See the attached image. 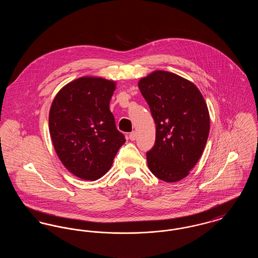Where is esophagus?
Masks as SVG:
<instances>
[{"mask_svg":"<svg viewBox=\"0 0 258 258\" xmlns=\"http://www.w3.org/2000/svg\"><path fill=\"white\" fill-rule=\"evenodd\" d=\"M128 137H130V139L132 141H135V139H136V133L135 132H132L130 135H128Z\"/></svg>","mask_w":258,"mask_h":258,"instance_id":"obj_1","label":"esophagus"}]
</instances>
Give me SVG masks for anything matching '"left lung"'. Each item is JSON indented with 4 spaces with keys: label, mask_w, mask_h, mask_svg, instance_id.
<instances>
[{
    "label": "left lung",
    "mask_w": 258,
    "mask_h": 258,
    "mask_svg": "<svg viewBox=\"0 0 258 258\" xmlns=\"http://www.w3.org/2000/svg\"><path fill=\"white\" fill-rule=\"evenodd\" d=\"M138 87L156 123L148 167L164 182H178L195 167L207 143L206 101L192 82L169 72L155 71L141 78Z\"/></svg>",
    "instance_id": "left-lung-1"
}]
</instances>
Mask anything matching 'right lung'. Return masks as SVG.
<instances>
[{"label":"right lung","mask_w":258,"mask_h":258,"mask_svg":"<svg viewBox=\"0 0 258 258\" xmlns=\"http://www.w3.org/2000/svg\"><path fill=\"white\" fill-rule=\"evenodd\" d=\"M115 89L113 80L83 76L62 87L51 104L53 146L64 167L80 179L101 178L125 142L109 109Z\"/></svg>","instance_id":"right-lung-1"}]
</instances>
